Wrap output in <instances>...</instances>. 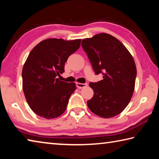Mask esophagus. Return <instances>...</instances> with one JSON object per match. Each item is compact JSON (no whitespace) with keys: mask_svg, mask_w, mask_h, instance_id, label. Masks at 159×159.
<instances>
[{"mask_svg":"<svg viewBox=\"0 0 159 159\" xmlns=\"http://www.w3.org/2000/svg\"><path fill=\"white\" fill-rule=\"evenodd\" d=\"M76 87L78 88H80V89H81L83 88H85L88 85L87 83H76Z\"/></svg>","mask_w":159,"mask_h":159,"instance_id":"obj_1","label":"esophagus"}]
</instances>
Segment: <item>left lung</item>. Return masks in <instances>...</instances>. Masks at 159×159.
<instances>
[{
	"instance_id": "left-lung-1",
	"label": "left lung",
	"mask_w": 159,
	"mask_h": 159,
	"mask_svg": "<svg viewBox=\"0 0 159 159\" xmlns=\"http://www.w3.org/2000/svg\"><path fill=\"white\" fill-rule=\"evenodd\" d=\"M82 48L96 75L103 80L89 83L94 95L87 102L94 114L111 118L121 113L133 96L137 75L133 57L120 41L102 33L82 40Z\"/></svg>"
}]
</instances>
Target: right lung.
Returning a JSON list of instances; mask_svg holds the SVG:
<instances>
[{"mask_svg":"<svg viewBox=\"0 0 159 159\" xmlns=\"http://www.w3.org/2000/svg\"><path fill=\"white\" fill-rule=\"evenodd\" d=\"M80 45V39H49L29 53L21 74L23 91L29 106L39 116L52 119L65 111L76 84L61 81L57 76L64 72L67 59Z\"/></svg>","mask_w":159,"mask_h":159,"instance_id":"right-lung-1","label":"right lung"}]
</instances>
